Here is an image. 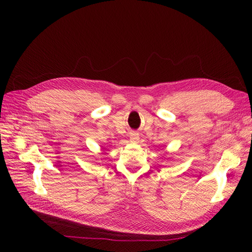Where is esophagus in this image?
Returning <instances> with one entry per match:
<instances>
[{"instance_id":"34e87169","label":"esophagus","mask_w":252,"mask_h":252,"mask_svg":"<svg viewBox=\"0 0 252 252\" xmlns=\"http://www.w3.org/2000/svg\"><path fill=\"white\" fill-rule=\"evenodd\" d=\"M138 140H140V136H138V134H136V133H131L130 134V142L135 144L138 142Z\"/></svg>"}]
</instances>
